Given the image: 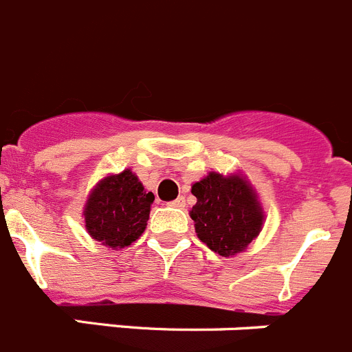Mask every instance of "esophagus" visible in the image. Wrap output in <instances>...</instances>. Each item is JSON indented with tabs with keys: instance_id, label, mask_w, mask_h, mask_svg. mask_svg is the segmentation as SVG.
Wrapping results in <instances>:
<instances>
[{
	"instance_id": "obj_1",
	"label": "esophagus",
	"mask_w": 352,
	"mask_h": 352,
	"mask_svg": "<svg viewBox=\"0 0 352 352\" xmlns=\"http://www.w3.org/2000/svg\"><path fill=\"white\" fill-rule=\"evenodd\" d=\"M170 205H172V207H177V208H184V207H186V199H184L182 196H179L177 199L170 201Z\"/></svg>"
}]
</instances>
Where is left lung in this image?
<instances>
[{
  "mask_svg": "<svg viewBox=\"0 0 352 352\" xmlns=\"http://www.w3.org/2000/svg\"><path fill=\"white\" fill-rule=\"evenodd\" d=\"M196 205L189 210L198 239L224 258H233L258 239L265 223L259 196L245 173L208 172L191 186Z\"/></svg>",
  "mask_w": 352,
  "mask_h": 352,
  "instance_id": "8db88e82",
  "label": "left lung"
}]
</instances>
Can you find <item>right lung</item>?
Returning a JSON list of instances; mask_svg holds the SVG:
<instances>
[{
  "mask_svg": "<svg viewBox=\"0 0 352 352\" xmlns=\"http://www.w3.org/2000/svg\"><path fill=\"white\" fill-rule=\"evenodd\" d=\"M153 192L126 168L121 173H109L94 184L84 204V226L91 239L109 249L131 245L147 228Z\"/></svg>",
  "mask_w": 352,
  "mask_h": 352,
  "instance_id": "right-lung-1",
  "label": "right lung"
}]
</instances>
